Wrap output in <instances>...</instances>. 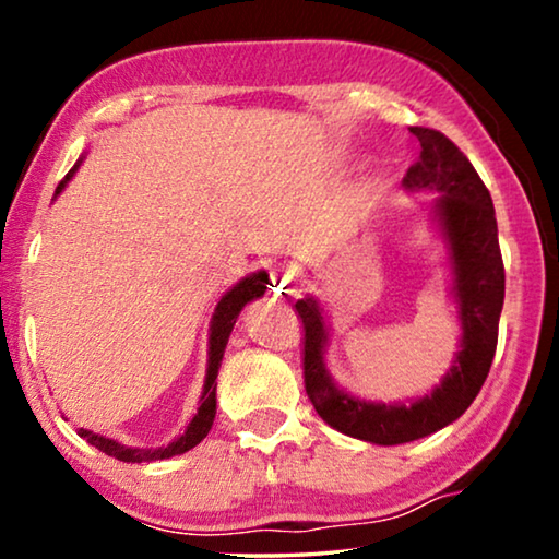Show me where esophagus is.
Listing matches in <instances>:
<instances>
[{
    "instance_id": "34e87169",
    "label": "esophagus",
    "mask_w": 559,
    "mask_h": 559,
    "mask_svg": "<svg viewBox=\"0 0 559 559\" xmlns=\"http://www.w3.org/2000/svg\"><path fill=\"white\" fill-rule=\"evenodd\" d=\"M296 288V271L290 266H281L271 273V290L273 293H288Z\"/></svg>"
}]
</instances>
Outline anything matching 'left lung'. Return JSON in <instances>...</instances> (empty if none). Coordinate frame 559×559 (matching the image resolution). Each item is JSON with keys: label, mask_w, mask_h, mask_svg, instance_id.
Masks as SVG:
<instances>
[{"label": "left lung", "mask_w": 559, "mask_h": 559, "mask_svg": "<svg viewBox=\"0 0 559 559\" xmlns=\"http://www.w3.org/2000/svg\"><path fill=\"white\" fill-rule=\"evenodd\" d=\"M419 150L406 169V189H433L443 231L451 243L453 293L461 310L463 340L456 362L424 400L412 406H384L340 392L323 365L325 323L316 300H298L302 320V382L316 412L347 437L394 447L439 431L456 421L484 386L498 345V320L506 296L498 224L490 192L468 157L439 130L409 128Z\"/></svg>", "instance_id": "1"}]
</instances>
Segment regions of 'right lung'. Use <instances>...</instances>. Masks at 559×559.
Segmentation results:
<instances>
[{
	"instance_id": "obj_1",
	"label": "right lung",
	"mask_w": 559,
	"mask_h": 559,
	"mask_svg": "<svg viewBox=\"0 0 559 559\" xmlns=\"http://www.w3.org/2000/svg\"><path fill=\"white\" fill-rule=\"evenodd\" d=\"M73 169L61 179L59 187H56V194L61 192L66 182H69L71 175H73ZM266 283H269L266 273H263V271L261 273H253V276L243 278L241 283H236V286L219 300V306H216V313L212 318L210 367H206V382H204V392H202V404H200V409H197L192 424H189L182 437L169 443V447H165V449H128V447H120L118 441L106 439V437H98V433H93L88 429H79V437L86 439L91 447H96L98 451L108 453V456L118 459V461H130V463L159 461V459H169V456H177V453H185L189 449H194L197 443H200L206 437V433H210L212 424H214V414H216V372H219L226 340H229V333H231V328L236 323V316H239V310L246 306V302L263 296V290H266Z\"/></svg>"
}]
</instances>
